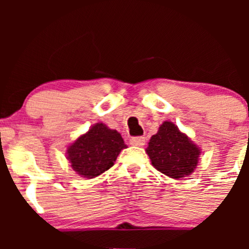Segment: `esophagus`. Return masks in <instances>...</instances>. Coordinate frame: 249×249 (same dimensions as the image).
<instances>
[{"instance_id":"34e87169","label":"esophagus","mask_w":249,"mask_h":249,"mask_svg":"<svg viewBox=\"0 0 249 249\" xmlns=\"http://www.w3.org/2000/svg\"><path fill=\"white\" fill-rule=\"evenodd\" d=\"M130 144L133 146H142L145 145V137H132L130 139Z\"/></svg>"}]
</instances>
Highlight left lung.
Listing matches in <instances>:
<instances>
[{"label": "left lung", "instance_id": "8db88e82", "mask_svg": "<svg viewBox=\"0 0 249 249\" xmlns=\"http://www.w3.org/2000/svg\"><path fill=\"white\" fill-rule=\"evenodd\" d=\"M146 153L159 172L180 179L194 172L201 151L177 125L164 122L158 132L151 137Z\"/></svg>", "mask_w": 249, "mask_h": 249}]
</instances>
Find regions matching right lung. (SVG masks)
<instances>
[{"label": "right lung", "mask_w": 249, "mask_h": 249, "mask_svg": "<svg viewBox=\"0 0 249 249\" xmlns=\"http://www.w3.org/2000/svg\"><path fill=\"white\" fill-rule=\"evenodd\" d=\"M126 147L121 133L97 123L69 145L67 158L77 174L92 179L112 167L118 154Z\"/></svg>", "instance_id": "add662e5"}]
</instances>
